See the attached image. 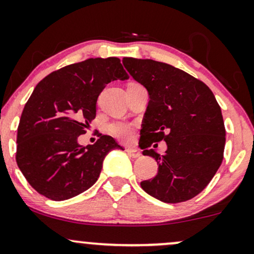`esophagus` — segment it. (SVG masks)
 <instances>
[{
	"instance_id": "obj_1",
	"label": "esophagus",
	"mask_w": 254,
	"mask_h": 254,
	"mask_svg": "<svg viewBox=\"0 0 254 254\" xmlns=\"http://www.w3.org/2000/svg\"><path fill=\"white\" fill-rule=\"evenodd\" d=\"M127 155L130 157H132V158H139L140 157V152L136 149H127Z\"/></svg>"
}]
</instances>
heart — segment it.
I'll return each mask as SVG.
<instances>
[{
	"mask_svg": "<svg viewBox=\"0 0 254 254\" xmlns=\"http://www.w3.org/2000/svg\"><path fill=\"white\" fill-rule=\"evenodd\" d=\"M110 132L120 139L127 140L132 136V127L127 123H114L109 127Z\"/></svg>",
	"mask_w": 254,
	"mask_h": 254,
	"instance_id": "1",
	"label": "heart"
}]
</instances>
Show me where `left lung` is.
<instances>
[{
	"instance_id": "left-lung-1",
	"label": "left lung",
	"mask_w": 254,
	"mask_h": 254,
	"mask_svg": "<svg viewBox=\"0 0 254 254\" xmlns=\"http://www.w3.org/2000/svg\"><path fill=\"white\" fill-rule=\"evenodd\" d=\"M123 65L150 96L139 145L144 156L156 159L158 172L140 186L164 203L193 198L206 188L223 162L226 132L213 92L170 64L124 57ZM160 140L168 145L164 156L148 149Z\"/></svg>"
}]
</instances>
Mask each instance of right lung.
<instances>
[{"label":"right lung","mask_w":254,"mask_h":254,"mask_svg":"<svg viewBox=\"0 0 254 254\" xmlns=\"http://www.w3.org/2000/svg\"><path fill=\"white\" fill-rule=\"evenodd\" d=\"M127 81L120 59H89L51 72L36 85L17 129L16 162L29 184L53 200L91 188L105 156L122 146L111 136L78 144L96 117L97 98L108 83Z\"/></svg>","instance_id":"right-lung-1"}]
</instances>
